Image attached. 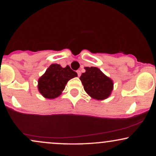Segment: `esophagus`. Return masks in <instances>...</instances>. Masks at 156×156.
<instances>
[{
	"label": "esophagus",
	"mask_w": 156,
	"mask_h": 156,
	"mask_svg": "<svg viewBox=\"0 0 156 156\" xmlns=\"http://www.w3.org/2000/svg\"><path fill=\"white\" fill-rule=\"evenodd\" d=\"M76 73H78V77H79V76H80V74H81V72H80V70H77V71H76Z\"/></svg>",
	"instance_id": "1"
}]
</instances>
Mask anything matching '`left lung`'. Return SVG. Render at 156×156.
Masks as SVG:
<instances>
[{
	"instance_id": "1",
	"label": "left lung",
	"mask_w": 156,
	"mask_h": 156,
	"mask_svg": "<svg viewBox=\"0 0 156 156\" xmlns=\"http://www.w3.org/2000/svg\"><path fill=\"white\" fill-rule=\"evenodd\" d=\"M86 72L80 77L84 90L92 98L104 100L110 95L113 81L105 76L98 67H85Z\"/></svg>"
}]
</instances>
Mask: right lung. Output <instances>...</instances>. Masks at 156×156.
Masks as SVG:
<instances>
[{"mask_svg":"<svg viewBox=\"0 0 156 156\" xmlns=\"http://www.w3.org/2000/svg\"><path fill=\"white\" fill-rule=\"evenodd\" d=\"M77 76V73L68 65L63 68L59 64H51L39 79V92L49 99L57 98L65 88L68 80Z\"/></svg>","mask_w":156,"mask_h":156,"instance_id":"right-lung-1","label":"right lung"}]
</instances>
